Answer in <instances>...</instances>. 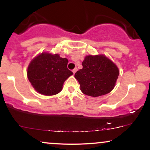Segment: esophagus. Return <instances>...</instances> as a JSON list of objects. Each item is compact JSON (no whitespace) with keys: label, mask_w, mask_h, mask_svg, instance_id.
Listing matches in <instances>:
<instances>
[{"label":"esophagus","mask_w":150,"mask_h":150,"mask_svg":"<svg viewBox=\"0 0 150 150\" xmlns=\"http://www.w3.org/2000/svg\"><path fill=\"white\" fill-rule=\"evenodd\" d=\"M77 68H74V69L73 70V73L74 74H75V73H76V72H77Z\"/></svg>","instance_id":"1"}]
</instances>
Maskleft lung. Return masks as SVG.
<instances>
[{"mask_svg": "<svg viewBox=\"0 0 150 150\" xmlns=\"http://www.w3.org/2000/svg\"><path fill=\"white\" fill-rule=\"evenodd\" d=\"M82 69L77 70L75 77L80 90L93 97L108 94L113 90L119 75L117 65L103 54L85 56Z\"/></svg>", "mask_w": 150, "mask_h": 150, "instance_id": "left-lung-1", "label": "left lung"}]
</instances>
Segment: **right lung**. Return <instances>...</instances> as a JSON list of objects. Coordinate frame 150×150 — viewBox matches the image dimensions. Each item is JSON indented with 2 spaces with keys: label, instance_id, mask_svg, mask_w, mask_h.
I'll use <instances>...</instances> for the list:
<instances>
[{
  "label": "right lung",
  "instance_id": "add662e5",
  "mask_svg": "<svg viewBox=\"0 0 150 150\" xmlns=\"http://www.w3.org/2000/svg\"><path fill=\"white\" fill-rule=\"evenodd\" d=\"M68 60L60 55L42 52L31 61L27 68V77L39 94L46 96L57 94L63 83L73 72L67 68Z\"/></svg>",
  "mask_w": 150,
  "mask_h": 150
}]
</instances>
